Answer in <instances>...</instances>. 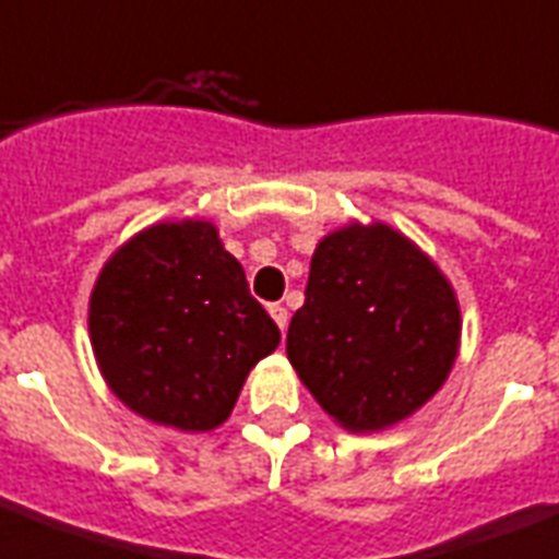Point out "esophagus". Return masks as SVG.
Instances as JSON below:
<instances>
[{
  "label": "esophagus",
  "instance_id": "obj_1",
  "mask_svg": "<svg viewBox=\"0 0 559 559\" xmlns=\"http://www.w3.org/2000/svg\"><path fill=\"white\" fill-rule=\"evenodd\" d=\"M269 311H271V317H274L276 325H280V331L288 329V308L280 306V302H274V306H269Z\"/></svg>",
  "mask_w": 559,
  "mask_h": 559
}]
</instances>
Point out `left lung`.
<instances>
[{
  "instance_id": "8db88e82",
  "label": "left lung",
  "mask_w": 559,
  "mask_h": 559,
  "mask_svg": "<svg viewBox=\"0 0 559 559\" xmlns=\"http://www.w3.org/2000/svg\"><path fill=\"white\" fill-rule=\"evenodd\" d=\"M460 345V308L426 253L382 223L348 225L311 257L288 359L348 431L394 426L437 394Z\"/></svg>"
}]
</instances>
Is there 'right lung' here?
I'll return each instance as SVG.
<instances>
[{
  "label": "right lung",
  "instance_id": "add662e5",
  "mask_svg": "<svg viewBox=\"0 0 559 559\" xmlns=\"http://www.w3.org/2000/svg\"><path fill=\"white\" fill-rule=\"evenodd\" d=\"M91 343L110 391L179 431L225 423L280 345L246 271L207 223H163L119 248L91 297Z\"/></svg>",
  "mask_w": 559,
  "mask_h": 559
}]
</instances>
